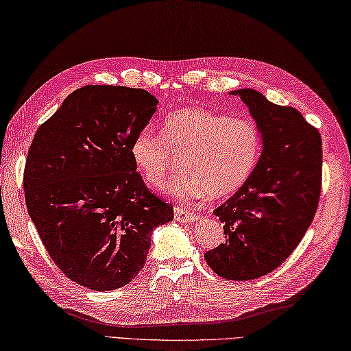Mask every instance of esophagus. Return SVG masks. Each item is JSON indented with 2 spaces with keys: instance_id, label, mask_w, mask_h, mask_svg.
Here are the masks:
<instances>
[{
  "instance_id": "34e87169",
  "label": "esophagus",
  "mask_w": 351,
  "mask_h": 351,
  "mask_svg": "<svg viewBox=\"0 0 351 351\" xmlns=\"http://www.w3.org/2000/svg\"><path fill=\"white\" fill-rule=\"evenodd\" d=\"M174 217H176V221H179V222H193L197 219V215L194 213V211L182 208V206H176Z\"/></svg>"
}]
</instances>
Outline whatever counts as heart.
Wrapping results in <instances>:
<instances>
[{
	"mask_svg": "<svg viewBox=\"0 0 351 351\" xmlns=\"http://www.w3.org/2000/svg\"><path fill=\"white\" fill-rule=\"evenodd\" d=\"M261 149V132L254 119L183 107L166 114L162 135L151 128L138 132L130 143V157L152 188L165 186L180 158L183 171L171 185L176 197L191 200L208 194L222 199L249 180Z\"/></svg>",
	"mask_w": 351,
	"mask_h": 351,
	"instance_id": "heart-1",
	"label": "heart"
}]
</instances>
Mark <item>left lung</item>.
Returning <instances> with one entry per match:
<instances>
[{
	"label": "left lung",
	"mask_w": 351,
	"mask_h": 351,
	"mask_svg": "<svg viewBox=\"0 0 351 351\" xmlns=\"http://www.w3.org/2000/svg\"><path fill=\"white\" fill-rule=\"evenodd\" d=\"M263 136V152L243 188L213 211L226 243L205 254L226 280L260 278L300 244L317 211L322 189V138L294 107L277 106L260 91L234 90Z\"/></svg>",
	"instance_id": "8db88e82"
}]
</instances>
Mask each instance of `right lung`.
Returning a JSON list of instances; mask_svg holds the SVG:
<instances>
[{
    "label": "right lung",
    "instance_id": "obj_1",
    "mask_svg": "<svg viewBox=\"0 0 351 351\" xmlns=\"http://www.w3.org/2000/svg\"><path fill=\"white\" fill-rule=\"evenodd\" d=\"M157 102L143 88L85 85L34 135L23 176L27 211L56 266L87 289L130 283L154 228L174 219L130 157Z\"/></svg>",
    "mask_w": 351,
    "mask_h": 351
}]
</instances>
